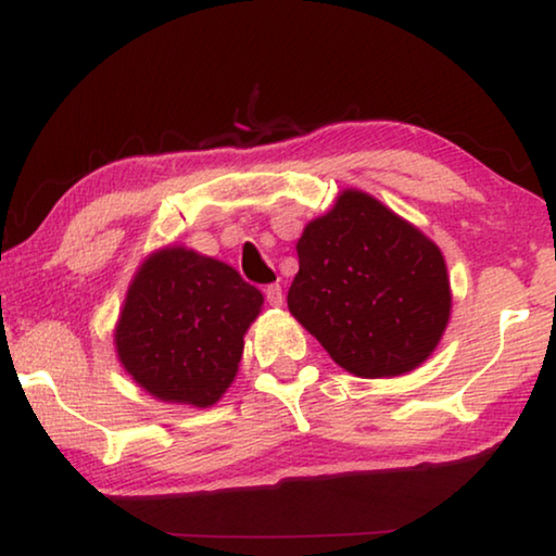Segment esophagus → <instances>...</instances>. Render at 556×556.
Returning <instances> with one entry per match:
<instances>
[{"mask_svg": "<svg viewBox=\"0 0 556 556\" xmlns=\"http://www.w3.org/2000/svg\"><path fill=\"white\" fill-rule=\"evenodd\" d=\"M266 301H268V305H273V307H280V305H283V301H286L283 288H280L278 283L268 286V288H266Z\"/></svg>", "mask_w": 556, "mask_h": 556, "instance_id": "esophagus-1", "label": "esophagus"}]
</instances>
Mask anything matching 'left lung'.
I'll return each mask as SVG.
<instances>
[{
  "label": "left lung",
  "mask_w": 556,
  "mask_h": 556,
  "mask_svg": "<svg viewBox=\"0 0 556 556\" xmlns=\"http://www.w3.org/2000/svg\"><path fill=\"white\" fill-rule=\"evenodd\" d=\"M288 311L343 370L395 378L434 353L452 311L442 251L370 193L340 191L298 238Z\"/></svg>",
  "instance_id": "8db88e82"
}]
</instances>
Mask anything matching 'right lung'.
Instances as JSON below:
<instances>
[{
    "mask_svg": "<svg viewBox=\"0 0 556 556\" xmlns=\"http://www.w3.org/2000/svg\"><path fill=\"white\" fill-rule=\"evenodd\" d=\"M263 293L228 263L186 245L153 251L126 290L114 330L118 363L156 400L216 405L243 357Z\"/></svg>",
    "mask_w": 556,
    "mask_h": 556,
    "instance_id": "1",
    "label": "right lung"
}]
</instances>
